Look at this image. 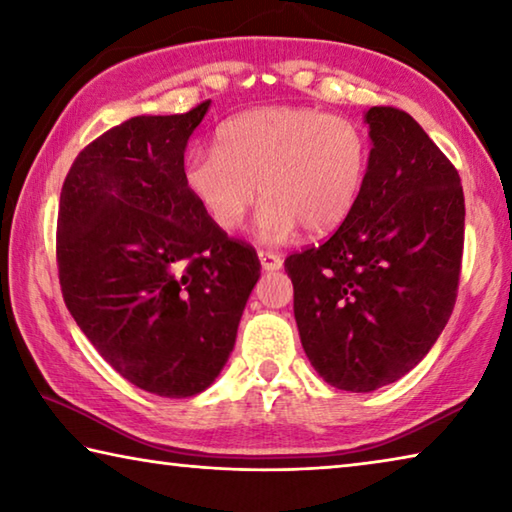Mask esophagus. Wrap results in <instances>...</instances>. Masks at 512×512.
<instances>
[{"mask_svg": "<svg viewBox=\"0 0 512 512\" xmlns=\"http://www.w3.org/2000/svg\"><path fill=\"white\" fill-rule=\"evenodd\" d=\"M257 255L264 271H277V268H282V257L273 253V250H259Z\"/></svg>", "mask_w": 512, "mask_h": 512, "instance_id": "34e87169", "label": "esophagus"}]
</instances>
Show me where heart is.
Wrapping results in <instances>:
<instances>
[{
    "mask_svg": "<svg viewBox=\"0 0 512 512\" xmlns=\"http://www.w3.org/2000/svg\"><path fill=\"white\" fill-rule=\"evenodd\" d=\"M366 133L352 119L302 106H264L216 128L214 149L189 151L187 192L219 230H237L259 196V235L334 230L357 203L368 169Z\"/></svg>",
    "mask_w": 512,
    "mask_h": 512,
    "instance_id": "obj_1",
    "label": "heart"
}]
</instances>
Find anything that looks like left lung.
<instances>
[{
  "mask_svg": "<svg viewBox=\"0 0 512 512\" xmlns=\"http://www.w3.org/2000/svg\"><path fill=\"white\" fill-rule=\"evenodd\" d=\"M357 203L320 246L284 259L302 348L341 391L370 393L418 366L452 316L465 239L458 171L409 112H366Z\"/></svg>",
  "mask_w": 512,
  "mask_h": 512,
  "instance_id": "left-lung-1",
  "label": "left lung"
}]
</instances>
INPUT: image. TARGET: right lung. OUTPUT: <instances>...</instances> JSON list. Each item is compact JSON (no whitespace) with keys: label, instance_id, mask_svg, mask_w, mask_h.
I'll use <instances>...</instances> for the list:
<instances>
[{"label":"right lung","instance_id":"add662e5","mask_svg":"<svg viewBox=\"0 0 512 512\" xmlns=\"http://www.w3.org/2000/svg\"><path fill=\"white\" fill-rule=\"evenodd\" d=\"M207 108L110 128L76 155L60 192L69 314L121 377L160 397H192L216 379L262 268L185 187L187 140Z\"/></svg>","mask_w":512,"mask_h":512}]
</instances>
